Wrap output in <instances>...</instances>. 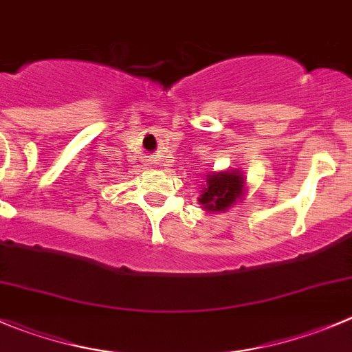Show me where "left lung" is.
<instances>
[{
  "label": "left lung",
  "instance_id": "1",
  "mask_svg": "<svg viewBox=\"0 0 352 352\" xmlns=\"http://www.w3.org/2000/svg\"><path fill=\"white\" fill-rule=\"evenodd\" d=\"M245 188V178L240 170H223V173L207 174L206 186L199 202L202 209L219 212L228 210L236 204Z\"/></svg>",
  "mask_w": 352,
  "mask_h": 352
}]
</instances>
